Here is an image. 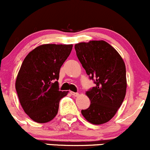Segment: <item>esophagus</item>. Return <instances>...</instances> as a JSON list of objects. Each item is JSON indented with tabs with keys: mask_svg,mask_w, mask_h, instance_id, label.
<instances>
[{
	"mask_svg": "<svg viewBox=\"0 0 150 150\" xmlns=\"http://www.w3.org/2000/svg\"><path fill=\"white\" fill-rule=\"evenodd\" d=\"M70 93H71V95L75 96V97H77V96H79V93H75V92H72V91H71Z\"/></svg>",
	"mask_w": 150,
	"mask_h": 150,
	"instance_id": "obj_1",
	"label": "esophagus"
}]
</instances>
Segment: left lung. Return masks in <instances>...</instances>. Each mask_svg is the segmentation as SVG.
<instances>
[{"instance_id": "1", "label": "left lung", "mask_w": 150, "mask_h": 150, "mask_svg": "<svg viewBox=\"0 0 150 150\" xmlns=\"http://www.w3.org/2000/svg\"><path fill=\"white\" fill-rule=\"evenodd\" d=\"M76 54L96 86L86 91L90 107L81 113L88 122L105 124L114 116L126 96V66L121 55L103 40L75 45Z\"/></svg>"}]
</instances>
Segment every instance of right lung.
Masks as SVG:
<instances>
[{
    "label": "right lung",
    "instance_id": "obj_1",
    "mask_svg": "<svg viewBox=\"0 0 150 150\" xmlns=\"http://www.w3.org/2000/svg\"><path fill=\"white\" fill-rule=\"evenodd\" d=\"M72 49V45H42L23 61L16 90L24 112L35 122L52 120L57 114L59 100L67 95L68 91H59L57 80L61 66Z\"/></svg>",
    "mask_w": 150,
    "mask_h": 150
}]
</instances>
